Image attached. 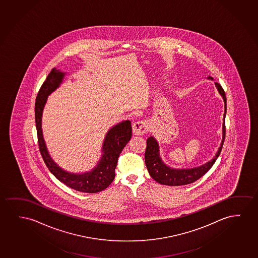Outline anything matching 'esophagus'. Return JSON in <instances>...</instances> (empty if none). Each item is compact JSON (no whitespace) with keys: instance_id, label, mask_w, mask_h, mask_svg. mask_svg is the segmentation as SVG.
Wrapping results in <instances>:
<instances>
[{"instance_id":"34e87169","label":"esophagus","mask_w":258,"mask_h":258,"mask_svg":"<svg viewBox=\"0 0 258 258\" xmlns=\"http://www.w3.org/2000/svg\"><path fill=\"white\" fill-rule=\"evenodd\" d=\"M147 131H148V124L143 121L137 122L133 124V135L135 136L145 135Z\"/></svg>"}]
</instances>
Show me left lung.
Wrapping results in <instances>:
<instances>
[{
    "label": "left lung",
    "mask_w": 258,
    "mask_h": 258,
    "mask_svg": "<svg viewBox=\"0 0 258 258\" xmlns=\"http://www.w3.org/2000/svg\"><path fill=\"white\" fill-rule=\"evenodd\" d=\"M208 80H213V78L208 77ZM215 86L218 89L219 95H221L225 103V112L223 116V128H222V142L214 157L209 162L198 167L187 168V169H175L166 165L163 163L160 156V147L158 142L154 136H150L147 140V148L145 151V163L149 173L156 182L162 185H184L191 184L203 177L213 164L221 152L222 147L225 142V115H226V97L225 91L219 84L215 82Z\"/></svg>",
    "instance_id": "left-lung-1"
}]
</instances>
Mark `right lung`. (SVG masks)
Here are the masks:
<instances>
[{"label":"right lung","mask_w":258,"mask_h":258,"mask_svg":"<svg viewBox=\"0 0 258 258\" xmlns=\"http://www.w3.org/2000/svg\"><path fill=\"white\" fill-rule=\"evenodd\" d=\"M66 74L60 70L53 68L37 95L35 122L40 152L51 173L67 186L80 192L89 194L101 192L107 188L115 178V169L120 153L122 152L123 148L131 140V122L129 120H123L109 129L102 143V156L95 167L91 171L73 173L60 167L52 159L48 153L46 142L44 141L41 121L47 96L60 87Z\"/></svg>","instance_id":"right-lung-1"}]
</instances>
